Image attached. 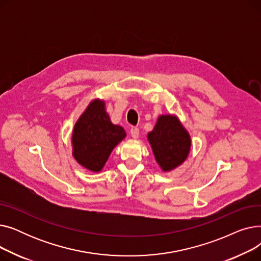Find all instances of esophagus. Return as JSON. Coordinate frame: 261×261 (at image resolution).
Masks as SVG:
<instances>
[{
	"label": "esophagus",
	"mask_w": 261,
	"mask_h": 261,
	"mask_svg": "<svg viewBox=\"0 0 261 261\" xmlns=\"http://www.w3.org/2000/svg\"><path fill=\"white\" fill-rule=\"evenodd\" d=\"M130 133H131V136L133 139H138L139 135H140V130H139V128L132 127L131 130H130Z\"/></svg>",
	"instance_id": "obj_1"
}]
</instances>
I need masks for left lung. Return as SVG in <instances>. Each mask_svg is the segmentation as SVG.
Returning <instances> with one entry per match:
<instances>
[{
  "instance_id": "left-lung-1",
  "label": "left lung",
  "mask_w": 261,
  "mask_h": 261,
  "mask_svg": "<svg viewBox=\"0 0 261 261\" xmlns=\"http://www.w3.org/2000/svg\"><path fill=\"white\" fill-rule=\"evenodd\" d=\"M155 161L163 171H170L187 159L191 146L190 135L174 115H161L148 133Z\"/></svg>"
}]
</instances>
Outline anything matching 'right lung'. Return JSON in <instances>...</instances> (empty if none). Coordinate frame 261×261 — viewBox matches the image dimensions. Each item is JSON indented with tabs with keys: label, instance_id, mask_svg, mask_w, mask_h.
Returning <instances> with one entry per match:
<instances>
[{
	"label": "right lung",
	"instance_id": "1",
	"mask_svg": "<svg viewBox=\"0 0 261 261\" xmlns=\"http://www.w3.org/2000/svg\"><path fill=\"white\" fill-rule=\"evenodd\" d=\"M125 138L123 128L111 122L105 101L94 99L75 123L72 134L73 156L88 170L99 172L112 150Z\"/></svg>",
	"mask_w": 261,
	"mask_h": 261
}]
</instances>
